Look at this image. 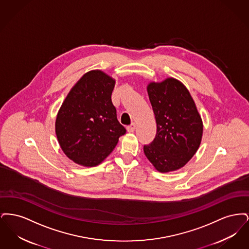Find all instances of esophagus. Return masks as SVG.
Segmentation results:
<instances>
[{
  "instance_id": "34e87169",
  "label": "esophagus",
  "mask_w": 249,
  "mask_h": 249,
  "mask_svg": "<svg viewBox=\"0 0 249 249\" xmlns=\"http://www.w3.org/2000/svg\"><path fill=\"white\" fill-rule=\"evenodd\" d=\"M135 128H136L135 123H131L130 126H128V127H127V130H128V132H133L134 130H135Z\"/></svg>"
}]
</instances>
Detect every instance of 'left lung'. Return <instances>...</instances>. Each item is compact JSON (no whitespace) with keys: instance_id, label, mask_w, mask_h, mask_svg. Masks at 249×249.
I'll use <instances>...</instances> for the list:
<instances>
[{"instance_id":"obj_1","label":"left lung","mask_w":249,"mask_h":249,"mask_svg":"<svg viewBox=\"0 0 249 249\" xmlns=\"http://www.w3.org/2000/svg\"><path fill=\"white\" fill-rule=\"evenodd\" d=\"M157 123L156 137L143 152L156 170L169 173L186 165L197 152L202 137V120L184 84L169 77L147 86Z\"/></svg>"}]
</instances>
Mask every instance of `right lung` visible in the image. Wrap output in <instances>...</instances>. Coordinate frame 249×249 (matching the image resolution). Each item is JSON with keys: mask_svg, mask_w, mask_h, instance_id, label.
<instances>
[{"mask_svg": "<svg viewBox=\"0 0 249 249\" xmlns=\"http://www.w3.org/2000/svg\"><path fill=\"white\" fill-rule=\"evenodd\" d=\"M116 81L100 70L88 71L71 88L57 115L59 145L79 165L100 164L126 133L111 95Z\"/></svg>", "mask_w": 249, "mask_h": 249, "instance_id": "right-lung-1", "label": "right lung"}]
</instances>
